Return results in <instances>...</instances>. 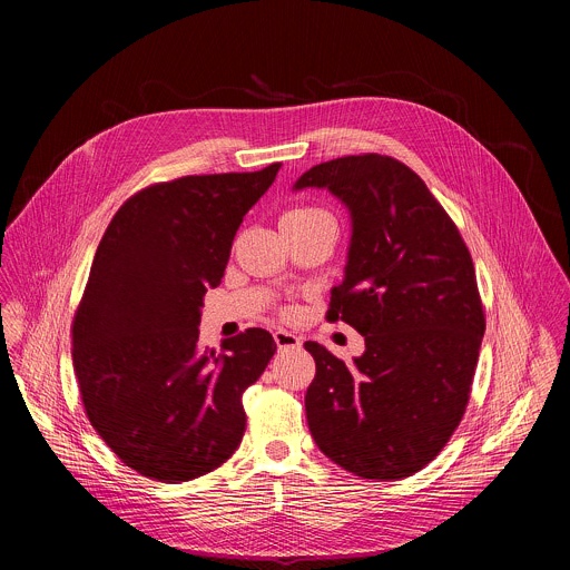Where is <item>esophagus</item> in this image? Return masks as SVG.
I'll list each match as a JSON object with an SVG mask.
<instances>
[{"mask_svg": "<svg viewBox=\"0 0 570 570\" xmlns=\"http://www.w3.org/2000/svg\"><path fill=\"white\" fill-rule=\"evenodd\" d=\"M273 338H275V345H277L279 350H297V347L302 345V341H299L295 334L286 332V330H277V332L273 334Z\"/></svg>", "mask_w": 570, "mask_h": 570, "instance_id": "esophagus-1", "label": "esophagus"}]
</instances>
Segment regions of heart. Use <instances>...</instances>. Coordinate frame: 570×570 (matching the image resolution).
<instances>
[{
	"mask_svg": "<svg viewBox=\"0 0 570 570\" xmlns=\"http://www.w3.org/2000/svg\"><path fill=\"white\" fill-rule=\"evenodd\" d=\"M315 214H324L320 209H313V207H299V209H293L288 212L284 218H306V216H315Z\"/></svg>",
	"mask_w": 570,
	"mask_h": 570,
	"instance_id": "heart-1",
	"label": "heart"
}]
</instances>
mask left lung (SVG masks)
I'll return each mask as SVG.
<instances>
[{
	"instance_id": "obj_1",
	"label": "left lung",
	"mask_w": 570,
	"mask_h": 570,
	"mask_svg": "<svg viewBox=\"0 0 570 570\" xmlns=\"http://www.w3.org/2000/svg\"><path fill=\"white\" fill-rule=\"evenodd\" d=\"M304 187H327L352 212L327 320L365 336L354 363L304 343L311 435L354 475L409 478L438 458L469 403L484 334L471 253L424 180L390 155L322 161L295 183Z\"/></svg>"
}]
</instances>
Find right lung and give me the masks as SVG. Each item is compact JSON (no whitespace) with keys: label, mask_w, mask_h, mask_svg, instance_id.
<instances>
[{"label":"right lung","mask_w":570,"mask_h":570,"mask_svg":"<svg viewBox=\"0 0 570 570\" xmlns=\"http://www.w3.org/2000/svg\"><path fill=\"white\" fill-rule=\"evenodd\" d=\"M279 167L148 185L117 209L99 243L71 322L73 372L95 431L150 480L200 478L246 433L243 392L277 345L255 327L220 352L205 350L200 304Z\"/></svg>","instance_id":"right-lung-1"}]
</instances>
